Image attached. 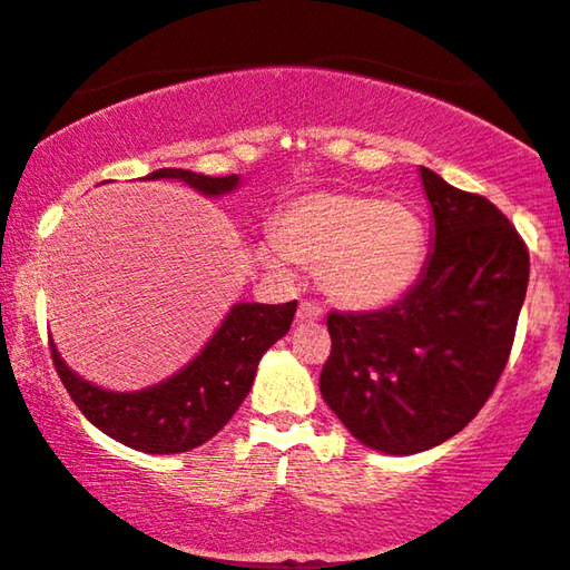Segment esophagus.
I'll list each match as a JSON object with an SVG mask.
<instances>
[{"label":"esophagus","instance_id":"obj_1","mask_svg":"<svg viewBox=\"0 0 570 570\" xmlns=\"http://www.w3.org/2000/svg\"><path fill=\"white\" fill-rule=\"evenodd\" d=\"M321 318H323L321 307H315L313 302H302L297 307V323H309V326H313V323H318Z\"/></svg>","mask_w":570,"mask_h":570}]
</instances>
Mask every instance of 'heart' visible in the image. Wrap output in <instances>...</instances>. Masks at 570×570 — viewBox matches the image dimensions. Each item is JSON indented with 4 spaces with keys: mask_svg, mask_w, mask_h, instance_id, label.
<instances>
[{
    "mask_svg": "<svg viewBox=\"0 0 570 570\" xmlns=\"http://www.w3.org/2000/svg\"><path fill=\"white\" fill-rule=\"evenodd\" d=\"M271 239L286 263L318 273L328 305L347 313L405 297L429 252L426 220L413 205L357 191L299 194L273 220Z\"/></svg>",
    "mask_w": 570,
    "mask_h": 570,
    "instance_id": "heart-1",
    "label": "heart"
}]
</instances>
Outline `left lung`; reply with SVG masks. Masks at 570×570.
<instances>
[{
  "mask_svg": "<svg viewBox=\"0 0 570 570\" xmlns=\"http://www.w3.org/2000/svg\"><path fill=\"white\" fill-rule=\"evenodd\" d=\"M434 218L426 268L392 307L328 315L321 394L360 444L415 455L463 431L505 371L529 252L479 194L421 168Z\"/></svg>",
  "mask_w": 570,
  "mask_h": 570,
  "instance_id": "left-lung-1",
  "label": "left lung"
}]
</instances>
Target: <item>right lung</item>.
Instances as JSON below:
<instances>
[{
  "instance_id": "add662e5",
  "label": "right lung",
  "mask_w": 570,
  "mask_h": 570,
  "mask_svg": "<svg viewBox=\"0 0 570 570\" xmlns=\"http://www.w3.org/2000/svg\"><path fill=\"white\" fill-rule=\"evenodd\" d=\"M144 178H176L202 197H226L242 186L236 173L213 178L184 168H160ZM294 313L297 302H236L197 357L165 381L136 392L91 384L65 363L52 338L49 347L68 394L102 434L149 455H176L205 444L232 421L249 394L257 363L289 331Z\"/></svg>"
}]
</instances>
